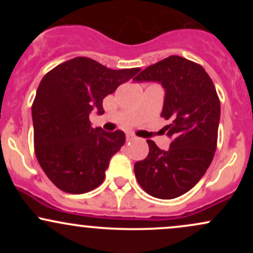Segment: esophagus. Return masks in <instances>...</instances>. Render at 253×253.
Masks as SVG:
<instances>
[{"instance_id": "obj_1", "label": "esophagus", "mask_w": 253, "mask_h": 253, "mask_svg": "<svg viewBox=\"0 0 253 253\" xmlns=\"http://www.w3.org/2000/svg\"><path fill=\"white\" fill-rule=\"evenodd\" d=\"M126 139H127V140H133V139H135V136L133 134H129V133H128V134L126 135Z\"/></svg>"}]
</instances>
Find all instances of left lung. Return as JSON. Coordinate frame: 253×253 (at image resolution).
Listing matches in <instances>:
<instances>
[{
	"label": "left lung",
	"instance_id": "1",
	"mask_svg": "<svg viewBox=\"0 0 253 253\" xmlns=\"http://www.w3.org/2000/svg\"><path fill=\"white\" fill-rule=\"evenodd\" d=\"M136 82H159L165 89L161 117L171 138L161 150L147 140L149 155L134 164L140 187L157 199H175L196 184L213 161L217 143L220 100L213 81L200 64L170 56L147 66Z\"/></svg>",
	"mask_w": 253,
	"mask_h": 253
}]
</instances>
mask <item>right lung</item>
<instances>
[{"label": "right lung", "instance_id": "obj_1", "mask_svg": "<svg viewBox=\"0 0 253 253\" xmlns=\"http://www.w3.org/2000/svg\"><path fill=\"white\" fill-rule=\"evenodd\" d=\"M139 71L113 70L77 57L42 77L32 104L34 151L43 172L60 190L84 194L103 182L110 158L126 136L120 129L92 128L89 114H103V98Z\"/></svg>", "mask_w": 253, "mask_h": 253}]
</instances>
